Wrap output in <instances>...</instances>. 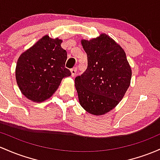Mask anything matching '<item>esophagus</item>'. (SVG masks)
Returning <instances> with one entry per match:
<instances>
[{"instance_id":"1","label":"esophagus","mask_w":160,"mask_h":160,"mask_svg":"<svg viewBox=\"0 0 160 160\" xmlns=\"http://www.w3.org/2000/svg\"><path fill=\"white\" fill-rule=\"evenodd\" d=\"M77 68L75 67V68H72L71 70V76L72 77H74L75 75H76V73H77Z\"/></svg>"}]
</instances>
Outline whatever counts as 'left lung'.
Returning <instances> with one entry per match:
<instances>
[{
	"instance_id": "1",
	"label": "left lung",
	"mask_w": 160,
	"mask_h": 160,
	"mask_svg": "<svg viewBox=\"0 0 160 160\" xmlns=\"http://www.w3.org/2000/svg\"><path fill=\"white\" fill-rule=\"evenodd\" d=\"M87 68L75 78L79 101L95 115H104L118 104L128 89L131 68L124 51L106 34L82 40Z\"/></svg>"
}]
</instances>
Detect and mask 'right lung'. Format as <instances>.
Wrapping results in <instances>:
<instances>
[{
    "label": "right lung",
    "mask_w": 160,
    "mask_h": 160,
    "mask_svg": "<svg viewBox=\"0 0 160 160\" xmlns=\"http://www.w3.org/2000/svg\"><path fill=\"white\" fill-rule=\"evenodd\" d=\"M62 41L45 36L19 58L16 79L22 93L33 102H43L53 95L61 80L71 74L65 68L66 50Z\"/></svg>",
    "instance_id": "add662e5"
}]
</instances>
